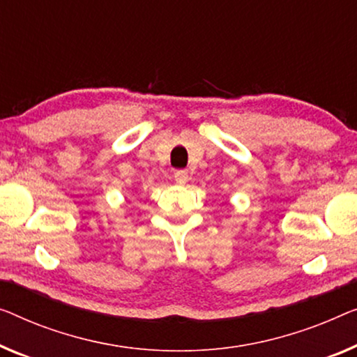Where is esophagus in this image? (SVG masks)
<instances>
[{
  "label": "esophagus",
  "mask_w": 357,
  "mask_h": 357,
  "mask_svg": "<svg viewBox=\"0 0 357 357\" xmlns=\"http://www.w3.org/2000/svg\"><path fill=\"white\" fill-rule=\"evenodd\" d=\"M188 179H189V173L185 172V169H176V172H174V181H176L178 184H185L188 183Z\"/></svg>",
  "instance_id": "esophagus-1"
}]
</instances>
